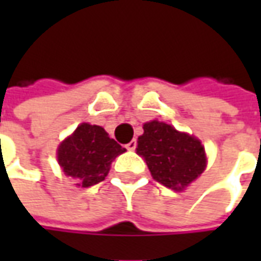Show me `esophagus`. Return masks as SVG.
Listing matches in <instances>:
<instances>
[{"mask_svg":"<svg viewBox=\"0 0 261 261\" xmlns=\"http://www.w3.org/2000/svg\"><path fill=\"white\" fill-rule=\"evenodd\" d=\"M125 148L128 149V151H134L137 148V140H133V141H130L127 145H125Z\"/></svg>","mask_w":261,"mask_h":261,"instance_id":"obj_1","label":"esophagus"}]
</instances>
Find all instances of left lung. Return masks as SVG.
I'll return each instance as SVG.
<instances>
[{
	"mask_svg": "<svg viewBox=\"0 0 261 261\" xmlns=\"http://www.w3.org/2000/svg\"><path fill=\"white\" fill-rule=\"evenodd\" d=\"M137 142V153L145 159L153 179L172 190L181 192L205 169L201 142L166 123H145Z\"/></svg>",
	"mask_w": 261,
	"mask_h": 261,
	"instance_id": "left-lung-1",
	"label": "left lung"
}]
</instances>
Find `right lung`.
<instances>
[{
  "instance_id": "obj_1",
  "label": "right lung",
  "mask_w": 261,
  "mask_h": 261,
  "mask_svg": "<svg viewBox=\"0 0 261 261\" xmlns=\"http://www.w3.org/2000/svg\"><path fill=\"white\" fill-rule=\"evenodd\" d=\"M124 151L100 125L82 123L60 145L57 158L65 175L78 179V186L89 187L105 180L112 161Z\"/></svg>"
}]
</instances>
